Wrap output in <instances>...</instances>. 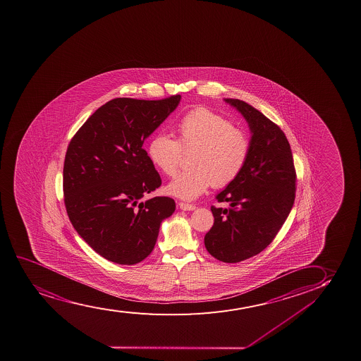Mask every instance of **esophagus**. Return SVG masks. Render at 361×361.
Masks as SVG:
<instances>
[{"mask_svg":"<svg viewBox=\"0 0 361 361\" xmlns=\"http://www.w3.org/2000/svg\"><path fill=\"white\" fill-rule=\"evenodd\" d=\"M178 207L182 211H194V209H196L195 204H185V202H179Z\"/></svg>","mask_w":361,"mask_h":361,"instance_id":"esophagus-1","label":"esophagus"}]
</instances>
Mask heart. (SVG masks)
<instances>
[{"mask_svg":"<svg viewBox=\"0 0 361 361\" xmlns=\"http://www.w3.org/2000/svg\"><path fill=\"white\" fill-rule=\"evenodd\" d=\"M178 140L165 133L152 137L148 157L152 165L174 176L183 152H192V170L179 173L167 184L166 192L182 200H195L213 187H226L239 177L250 154V138L245 130L209 109L197 108L177 123Z\"/></svg>","mask_w":361,"mask_h":361,"instance_id":"obj_1","label":"heart"}]
</instances>
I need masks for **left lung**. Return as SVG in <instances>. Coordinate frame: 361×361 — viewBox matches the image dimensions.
I'll use <instances>...</instances> for the list:
<instances>
[{
  "instance_id": "left-lung-1",
  "label": "left lung",
  "mask_w": 361,
  "mask_h": 361,
  "mask_svg": "<svg viewBox=\"0 0 361 361\" xmlns=\"http://www.w3.org/2000/svg\"><path fill=\"white\" fill-rule=\"evenodd\" d=\"M224 102L247 122L251 148L239 177L216 196L231 207H211L214 223L204 247L218 261L238 263L262 252L281 229L295 202V171L280 127L243 100Z\"/></svg>"
}]
</instances>
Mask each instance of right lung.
I'll return each mask as SVG.
<instances>
[{
  "label": "right lung",
  "mask_w": 361,
  "mask_h": 361,
  "mask_svg": "<svg viewBox=\"0 0 361 361\" xmlns=\"http://www.w3.org/2000/svg\"><path fill=\"white\" fill-rule=\"evenodd\" d=\"M180 99L110 100L70 142L63 170L66 212L78 234L108 261L132 265L145 259L161 223L176 209L171 197L140 199L161 185L144 140Z\"/></svg>",
  "instance_id": "add662e5"
}]
</instances>
